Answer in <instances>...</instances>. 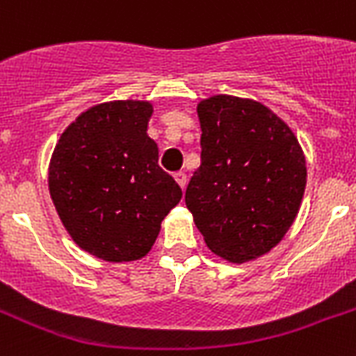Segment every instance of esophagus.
Instances as JSON below:
<instances>
[{"instance_id":"esophagus-1","label":"esophagus","mask_w":356,"mask_h":356,"mask_svg":"<svg viewBox=\"0 0 356 356\" xmlns=\"http://www.w3.org/2000/svg\"><path fill=\"white\" fill-rule=\"evenodd\" d=\"M173 177H175V181H177L181 188H183V190L186 188V181H188V179H186V173H184V172H177V173H175V175H173Z\"/></svg>"}]
</instances>
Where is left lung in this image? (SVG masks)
Here are the masks:
<instances>
[{
	"label": "left lung",
	"mask_w": 356,
	"mask_h": 356,
	"mask_svg": "<svg viewBox=\"0 0 356 356\" xmlns=\"http://www.w3.org/2000/svg\"><path fill=\"white\" fill-rule=\"evenodd\" d=\"M197 116L201 166L184 201L212 253L242 264L275 248L298 216L305 155L292 129L253 99L209 97Z\"/></svg>",
	"instance_id": "obj_1"
}]
</instances>
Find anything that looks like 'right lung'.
<instances>
[{"mask_svg":"<svg viewBox=\"0 0 356 356\" xmlns=\"http://www.w3.org/2000/svg\"><path fill=\"white\" fill-rule=\"evenodd\" d=\"M147 102L88 108L63 133L49 162V194L81 249L107 262L138 260L183 192L159 166Z\"/></svg>","mask_w":356,"mask_h":356,"instance_id":"add662e5","label":"right lung"}]
</instances>
